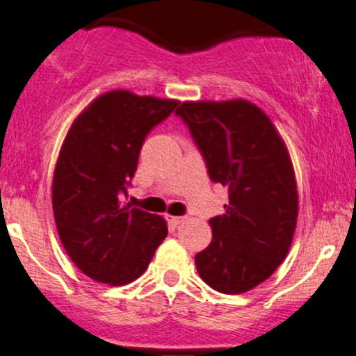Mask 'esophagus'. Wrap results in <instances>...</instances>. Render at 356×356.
Here are the masks:
<instances>
[{
    "mask_svg": "<svg viewBox=\"0 0 356 356\" xmlns=\"http://www.w3.org/2000/svg\"><path fill=\"white\" fill-rule=\"evenodd\" d=\"M165 219H167V222H169L172 227H177L179 224H181L184 220V218H179V216H170V214H167Z\"/></svg>",
    "mask_w": 356,
    "mask_h": 356,
    "instance_id": "34e87169",
    "label": "esophagus"
}]
</instances>
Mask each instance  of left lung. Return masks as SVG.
<instances>
[{
	"label": "left lung",
	"mask_w": 356,
	"mask_h": 356,
	"mask_svg": "<svg viewBox=\"0 0 356 356\" xmlns=\"http://www.w3.org/2000/svg\"><path fill=\"white\" fill-rule=\"evenodd\" d=\"M211 181L229 191L212 241L195 254L199 276L216 291L239 295L266 281L284 261L298 220L295 169L284 140L257 105L243 99L182 102Z\"/></svg>",
	"instance_id": "obj_1"
}]
</instances>
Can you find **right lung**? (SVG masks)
Returning <instances> with one entry per match:
<instances>
[{
  "label": "right lung",
  "mask_w": 356,
  "mask_h": 356,
  "mask_svg": "<svg viewBox=\"0 0 356 356\" xmlns=\"http://www.w3.org/2000/svg\"><path fill=\"white\" fill-rule=\"evenodd\" d=\"M177 104L112 90L97 97L65 137L53 174V216L67 254L93 281L132 283L165 239L164 218L122 199L147 134Z\"/></svg>",
  "instance_id": "add662e5"
}]
</instances>
